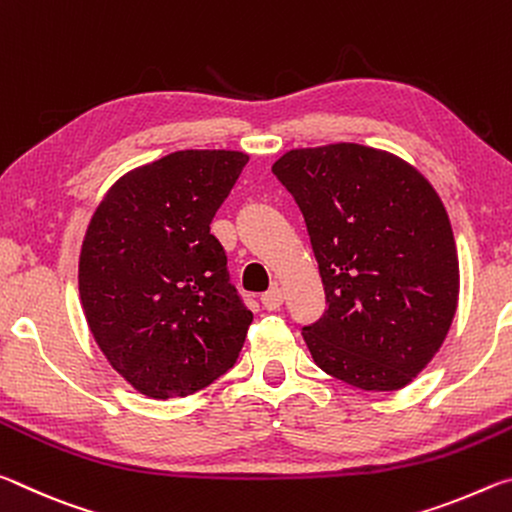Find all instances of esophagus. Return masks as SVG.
Returning <instances> with one entry per match:
<instances>
[{
	"instance_id": "obj_1",
	"label": "esophagus",
	"mask_w": 512,
	"mask_h": 512,
	"mask_svg": "<svg viewBox=\"0 0 512 512\" xmlns=\"http://www.w3.org/2000/svg\"><path fill=\"white\" fill-rule=\"evenodd\" d=\"M282 302H284V293H282L280 287H277V284H275V287L268 289L266 293H262V305H264L268 311L280 309Z\"/></svg>"
}]
</instances>
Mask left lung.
<instances>
[{"label": "left lung", "instance_id": "1", "mask_svg": "<svg viewBox=\"0 0 512 512\" xmlns=\"http://www.w3.org/2000/svg\"><path fill=\"white\" fill-rule=\"evenodd\" d=\"M296 198L327 309L302 336L316 366L361 391H400L440 350L458 305L452 223L422 173L363 144L273 164Z\"/></svg>", "mask_w": 512, "mask_h": 512}]
</instances>
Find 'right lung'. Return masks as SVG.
<instances>
[{
  "mask_svg": "<svg viewBox=\"0 0 512 512\" xmlns=\"http://www.w3.org/2000/svg\"><path fill=\"white\" fill-rule=\"evenodd\" d=\"M248 155L176 151L121 176L94 210L79 293L94 341L153 400L210 386L237 363L253 314L210 235Z\"/></svg>",
  "mask_w": 512,
  "mask_h": 512,
  "instance_id": "add662e5",
  "label": "right lung"
}]
</instances>
